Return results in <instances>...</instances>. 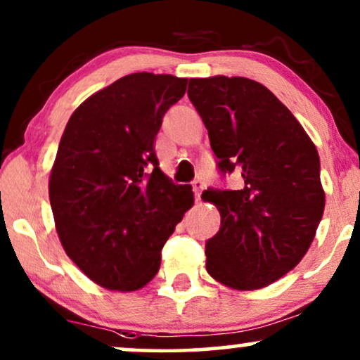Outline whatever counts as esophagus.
Masks as SVG:
<instances>
[{"label": "esophagus", "instance_id": "esophagus-1", "mask_svg": "<svg viewBox=\"0 0 360 360\" xmlns=\"http://www.w3.org/2000/svg\"><path fill=\"white\" fill-rule=\"evenodd\" d=\"M191 186H193V193H195V200L197 202H200V198H202V191H203V181L202 180H195L193 184H191Z\"/></svg>", "mask_w": 360, "mask_h": 360}]
</instances>
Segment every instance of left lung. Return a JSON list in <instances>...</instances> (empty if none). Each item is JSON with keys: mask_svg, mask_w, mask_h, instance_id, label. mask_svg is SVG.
<instances>
[{"mask_svg": "<svg viewBox=\"0 0 360 360\" xmlns=\"http://www.w3.org/2000/svg\"><path fill=\"white\" fill-rule=\"evenodd\" d=\"M188 97L223 172L240 190L203 191L221 217L205 246L207 271L238 291L278 281L300 264L324 213L319 153L291 110L248 77H191Z\"/></svg>", "mask_w": 360, "mask_h": 360, "instance_id": "obj_1", "label": "left lung"}]
</instances>
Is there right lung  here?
<instances>
[{"instance_id":"add662e5","label":"right lung","mask_w":360,"mask_h":360,"mask_svg":"<svg viewBox=\"0 0 360 360\" xmlns=\"http://www.w3.org/2000/svg\"><path fill=\"white\" fill-rule=\"evenodd\" d=\"M186 79L135 72L87 97L64 129L49 176L54 225L66 255L110 291L142 289L162 248L193 207L190 185L158 169L162 117Z\"/></svg>"}]
</instances>
